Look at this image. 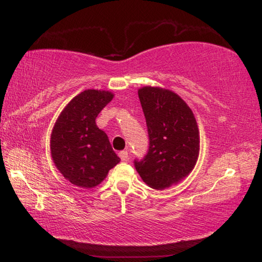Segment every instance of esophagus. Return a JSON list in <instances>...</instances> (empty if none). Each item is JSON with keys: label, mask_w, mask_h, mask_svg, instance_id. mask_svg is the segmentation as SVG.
<instances>
[{"label": "esophagus", "mask_w": 262, "mask_h": 262, "mask_svg": "<svg viewBox=\"0 0 262 262\" xmlns=\"http://www.w3.org/2000/svg\"><path fill=\"white\" fill-rule=\"evenodd\" d=\"M119 157H120L122 162H126L128 159V151H127V150H123V151L119 152Z\"/></svg>", "instance_id": "esophagus-1"}]
</instances>
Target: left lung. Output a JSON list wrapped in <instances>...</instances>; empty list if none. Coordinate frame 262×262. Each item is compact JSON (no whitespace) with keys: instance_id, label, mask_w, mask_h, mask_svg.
<instances>
[{"instance_id":"1","label":"left lung","mask_w":262,"mask_h":262,"mask_svg":"<svg viewBox=\"0 0 262 262\" xmlns=\"http://www.w3.org/2000/svg\"><path fill=\"white\" fill-rule=\"evenodd\" d=\"M147 121L149 150L135 168L149 187L165 189L187 177L198 162L200 135L195 117L176 92L158 86L139 89Z\"/></svg>"}]
</instances>
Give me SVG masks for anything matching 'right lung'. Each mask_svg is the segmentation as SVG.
Returning <instances> with one entry per match:
<instances>
[{
	"label": "right lung",
	"instance_id": "obj_1",
	"mask_svg": "<svg viewBox=\"0 0 262 262\" xmlns=\"http://www.w3.org/2000/svg\"><path fill=\"white\" fill-rule=\"evenodd\" d=\"M110 91L89 89L62 110L51 134V156L73 185L94 188L120 162L108 137L96 125L100 111L113 99Z\"/></svg>",
	"mask_w": 262,
	"mask_h": 262
}]
</instances>
